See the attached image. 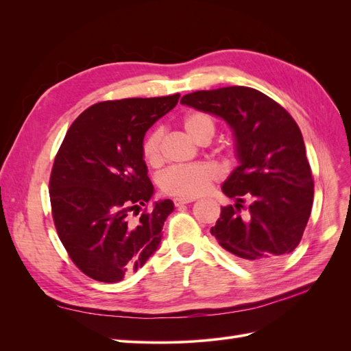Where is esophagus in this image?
<instances>
[{
	"mask_svg": "<svg viewBox=\"0 0 351 351\" xmlns=\"http://www.w3.org/2000/svg\"><path fill=\"white\" fill-rule=\"evenodd\" d=\"M174 206H183V205H187V204H190V202H193V199H182V197H176L174 200Z\"/></svg>",
	"mask_w": 351,
	"mask_h": 351,
	"instance_id": "34e87169",
	"label": "esophagus"
}]
</instances>
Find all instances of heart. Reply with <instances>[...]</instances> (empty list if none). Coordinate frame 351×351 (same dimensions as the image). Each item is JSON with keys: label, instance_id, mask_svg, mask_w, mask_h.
Wrapping results in <instances>:
<instances>
[{"label": "heart", "instance_id": "obj_1", "mask_svg": "<svg viewBox=\"0 0 351 351\" xmlns=\"http://www.w3.org/2000/svg\"><path fill=\"white\" fill-rule=\"evenodd\" d=\"M183 129L197 143H208L217 132L214 117L204 111H189L183 117ZM164 132L155 129L142 142V156L151 167L161 164V142ZM219 178V169L208 162L178 165L168 168L159 177V187L168 196L196 199L206 195Z\"/></svg>", "mask_w": 351, "mask_h": 351}]
</instances>
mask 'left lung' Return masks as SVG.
Returning a JSON list of instances; mask_svg holds the SVG:
<instances>
[{"label": "left lung", "instance_id": "1", "mask_svg": "<svg viewBox=\"0 0 351 351\" xmlns=\"http://www.w3.org/2000/svg\"><path fill=\"white\" fill-rule=\"evenodd\" d=\"M180 102L219 115L236 136L240 165L222 186L236 205L221 208L210 234L250 267H274L299 246L313 205L299 125L278 102L247 86L197 90Z\"/></svg>", "mask_w": 351, "mask_h": 351}]
</instances>
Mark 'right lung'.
Returning <instances> with one entry per match:
<instances>
[{
  "label": "right lung",
  "mask_w": 351,
  "mask_h": 351,
  "mask_svg": "<svg viewBox=\"0 0 351 351\" xmlns=\"http://www.w3.org/2000/svg\"><path fill=\"white\" fill-rule=\"evenodd\" d=\"M178 98L95 104L73 121L60 146L49 177L51 214L70 259L92 280L121 281L142 268L161 241L174 205L165 199L136 216L154 193L142 142Z\"/></svg>",
  "instance_id": "add662e5"
}]
</instances>
